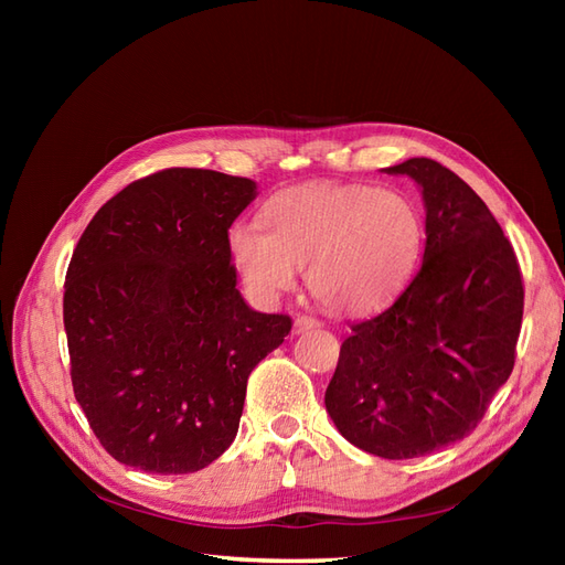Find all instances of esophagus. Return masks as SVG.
<instances>
[{
	"mask_svg": "<svg viewBox=\"0 0 565 565\" xmlns=\"http://www.w3.org/2000/svg\"><path fill=\"white\" fill-rule=\"evenodd\" d=\"M318 320L316 318H309V316H297L295 320V334H301V332H309L313 328H318Z\"/></svg>",
	"mask_w": 565,
	"mask_h": 565,
	"instance_id": "esophagus-1",
	"label": "esophagus"
}]
</instances>
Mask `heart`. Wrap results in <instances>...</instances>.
Wrapping results in <instances>:
<instances>
[{"label": "heart", "mask_w": 565, "mask_h": 565, "mask_svg": "<svg viewBox=\"0 0 565 565\" xmlns=\"http://www.w3.org/2000/svg\"><path fill=\"white\" fill-rule=\"evenodd\" d=\"M228 249L249 295L276 301L306 266L311 295L328 309L367 316L396 299L424 249L413 198L372 185L309 183L273 198L259 221H237Z\"/></svg>", "instance_id": "heart-1"}]
</instances>
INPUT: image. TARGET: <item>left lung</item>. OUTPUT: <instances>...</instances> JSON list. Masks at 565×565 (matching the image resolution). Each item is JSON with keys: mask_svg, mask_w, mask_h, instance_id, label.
Returning <instances> with one entry per match:
<instances>
[{"mask_svg": "<svg viewBox=\"0 0 565 565\" xmlns=\"http://www.w3.org/2000/svg\"><path fill=\"white\" fill-rule=\"evenodd\" d=\"M426 210L417 276L386 311L351 324L324 407L349 443L413 459L461 440L514 370L523 318L516 254L486 202L448 167H386Z\"/></svg>", "mask_w": 565, "mask_h": 565, "instance_id": "1", "label": "left lung"}]
</instances>
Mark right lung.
I'll return each instance as SVG.
<instances>
[{"instance_id": "right-lung-1", "label": "right lung", "mask_w": 565, "mask_h": 565, "mask_svg": "<svg viewBox=\"0 0 565 565\" xmlns=\"http://www.w3.org/2000/svg\"><path fill=\"white\" fill-rule=\"evenodd\" d=\"M252 179L164 169L110 198L67 266L63 322L73 391L117 461L193 473L241 426L249 372L292 330L237 289L228 228Z\"/></svg>"}]
</instances>
